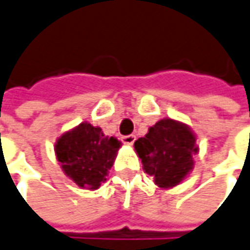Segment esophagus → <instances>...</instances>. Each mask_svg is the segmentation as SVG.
Segmentation results:
<instances>
[{
    "mask_svg": "<svg viewBox=\"0 0 250 250\" xmlns=\"http://www.w3.org/2000/svg\"><path fill=\"white\" fill-rule=\"evenodd\" d=\"M122 141H123V144H125V145H132L135 142V135H132V134L125 135V137H122Z\"/></svg>",
    "mask_w": 250,
    "mask_h": 250,
    "instance_id": "esophagus-1",
    "label": "esophagus"
}]
</instances>
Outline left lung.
Wrapping results in <instances>:
<instances>
[{
  "label": "left lung",
  "mask_w": 250,
  "mask_h": 250,
  "mask_svg": "<svg viewBox=\"0 0 250 250\" xmlns=\"http://www.w3.org/2000/svg\"><path fill=\"white\" fill-rule=\"evenodd\" d=\"M145 172L154 183L168 189L182 182L193 168L196 137L189 127L172 119H163L134 144Z\"/></svg>",
  "instance_id": "8db88e82"
}]
</instances>
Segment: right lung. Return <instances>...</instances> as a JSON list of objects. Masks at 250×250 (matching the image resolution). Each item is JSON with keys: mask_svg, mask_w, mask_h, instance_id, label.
<instances>
[{"mask_svg": "<svg viewBox=\"0 0 250 250\" xmlns=\"http://www.w3.org/2000/svg\"><path fill=\"white\" fill-rule=\"evenodd\" d=\"M120 141L104 135L100 127L81 123L62 134L56 142V156L61 168L79 188L98 189L106 181Z\"/></svg>", "mask_w": 250, "mask_h": 250, "instance_id": "1", "label": "right lung"}]
</instances>
